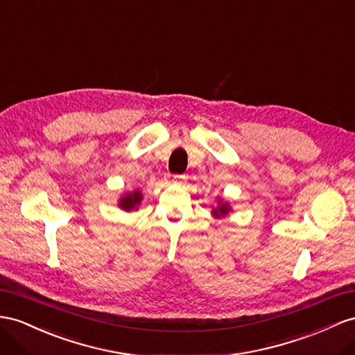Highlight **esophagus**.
<instances>
[{
	"label": "esophagus",
	"mask_w": 355,
	"mask_h": 355,
	"mask_svg": "<svg viewBox=\"0 0 355 355\" xmlns=\"http://www.w3.org/2000/svg\"><path fill=\"white\" fill-rule=\"evenodd\" d=\"M186 177L184 175H174V181H177V183H180L181 180H184Z\"/></svg>",
	"instance_id": "obj_1"
}]
</instances>
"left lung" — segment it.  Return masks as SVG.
Segmentation results:
<instances>
[{
	"mask_svg": "<svg viewBox=\"0 0 355 355\" xmlns=\"http://www.w3.org/2000/svg\"><path fill=\"white\" fill-rule=\"evenodd\" d=\"M230 210H231V208L228 207V204H220L219 208H216V210H214V214H216V216H222V214L228 213Z\"/></svg>",
	"mask_w": 355,
	"mask_h": 355,
	"instance_id": "obj_1",
	"label": "left lung"
}]
</instances>
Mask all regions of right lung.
<instances>
[{
  "mask_svg": "<svg viewBox=\"0 0 355 355\" xmlns=\"http://www.w3.org/2000/svg\"><path fill=\"white\" fill-rule=\"evenodd\" d=\"M141 193L139 192H135V193H130V195H125L121 202H120V207L124 208V210H132V208H135L136 205H138L141 202Z\"/></svg>",
  "mask_w": 355,
  "mask_h": 355,
  "instance_id": "right-lung-1",
  "label": "right lung"
}]
</instances>
